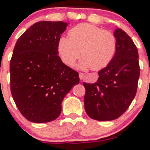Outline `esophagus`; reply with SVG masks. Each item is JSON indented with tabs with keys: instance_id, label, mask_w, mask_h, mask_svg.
<instances>
[{
	"instance_id": "esophagus-1",
	"label": "esophagus",
	"mask_w": 150,
	"mask_h": 150,
	"mask_svg": "<svg viewBox=\"0 0 150 150\" xmlns=\"http://www.w3.org/2000/svg\"><path fill=\"white\" fill-rule=\"evenodd\" d=\"M84 76H85V75H84V73H79V77H80V80H83Z\"/></svg>"
}]
</instances>
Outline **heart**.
I'll return each mask as SVG.
<instances>
[{"label": "heart", "instance_id": "obj_1", "mask_svg": "<svg viewBox=\"0 0 150 150\" xmlns=\"http://www.w3.org/2000/svg\"><path fill=\"white\" fill-rule=\"evenodd\" d=\"M69 37L58 39V51L62 61L72 65L80 56L83 58L80 67H91L98 70L111 63L117 49V39L114 34L89 23H81L68 32Z\"/></svg>", "mask_w": 150, "mask_h": 150}]
</instances>
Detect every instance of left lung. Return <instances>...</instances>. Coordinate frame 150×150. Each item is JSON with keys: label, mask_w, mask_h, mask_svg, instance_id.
Returning <instances> with one entry per match:
<instances>
[{"label": "left lung", "mask_w": 150, "mask_h": 150, "mask_svg": "<svg viewBox=\"0 0 150 150\" xmlns=\"http://www.w3.org/2000/svg\"><path fill=\"white\" fill-rule=\"evenodd\" d=\"M114 35L117 49L113 60L98 73L97 82H83L86 113L100 121L116 119L128 109L137 92L140 77L135 44L121 29L115 30Z\"/></svg>", "instance_id": "8db88e82"}]
</instances>
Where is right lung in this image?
I'll return each instance as SVG.
<instances>
[{
	"label": "right lung",
	"instance_id": "right-lung-1",
	"mask_svg": "<svg viewBox=\"0 0 150 150\" xmlns=\"http://www.w3.org/2000/svg\"><path fill=\"white\" fill-rule=\"evenodd\" d=\"M65 22L34 24L17 41L10 63V90L17 107L27 120L48 123L61 113V103L80 82L77 71L58 56V42Z\"/></svg>",
	"mask_w": 150,
	"mask_h": 150
}]
</instances>
